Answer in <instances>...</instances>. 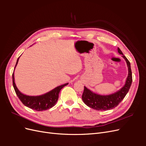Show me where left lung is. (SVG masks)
I'll use <instances>...</instances> for the list:
<instances>
[{
  "label": "left lung",
  "mask_w": 146,
  "mask_h": 146,
  "mask_svg": "<svg viewBox=\"0 0 146 146\" xmlns=\"http://www.w3.org/2000/svg\"><path fill=\"white\" fill-rule=\"evenodd\" d=\"M117 50L119 54L122 55V57L126 61L128 69H129V74H128L125 85L115 93L107 96L96 94L88 89L86 87L84 86V91L82 96V100L84 103L91 108L99 110V111L114 108L117 107L119 104H120L130 90L132 82V73L130 68V63L125 56L123 55L119 47L117 48Z\"/></svg>",
  "instance_id": "1"
}]
</instances>
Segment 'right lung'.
<instances>
[{
    "mask_svg": "<svg viewBox=\"0 0 146 146\" xmlns=\"http://www.w3.org/2000/svg\"><path fill=\"white\" fill-rule=\"evenodd\" d=\"M19 57L17 60L15 68L17 63H18ZM12 77L13 85L14 87L16 94L22 102V103L26 107L36 110V111H44V110H47L54 107L58 99V96L61 90L68 84V83H67L64 84V85L57 86L54 90L47 92L44 94L37 96H30L21 93L17 89L15 83L14 72L13 73Z\"/></svg>",
    "mask_w": 146,
    "mask_h": 146,
    "instance_id": "1",
    "label": "right lung"
}]
</instances>
